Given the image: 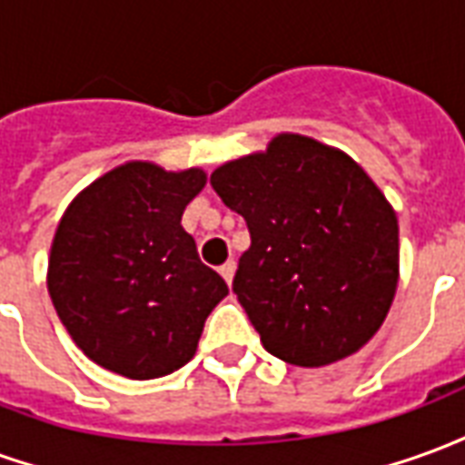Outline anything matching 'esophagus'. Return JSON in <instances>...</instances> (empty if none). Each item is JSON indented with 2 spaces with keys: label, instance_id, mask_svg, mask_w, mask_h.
Wrapping results in <instances>:
<instances>
[{
  "label": "esophagus",
  "instance_id": "1",
  "mask_svg": "<svg viewBox=\"0 0 465 465\" xmlns=\"http://www.w3.org/2000/svg\"><path fill=\"white\" fill-rule=\"evenodd\" d=\"M219 273H222L223 279H226V283H232L233 282V273H236V262H226L219 269Z\"/></svg>",
  "mask_w": 465,
  "mask_h": 465
}]
</instances>
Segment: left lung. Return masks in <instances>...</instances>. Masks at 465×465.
Instances as JSON below:
<instances>
[{"instance_id": "1", "label": "left lung", "mask_w": 465, "mask_h": 465, "mask_svg": "<svg viewBox=\"0 0 465 465\" xmlns=\"http://www.w3.org/2000/svg\"><path fill=\"white\" fill-rule=\"evenodd\" d=\"M212 186L252 233L233 293L263 349L316 369L371 341L399 286V222L349 153L279 134Z\"/></svg>"}]
</instances>
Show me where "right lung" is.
<instances>
[{
	"instance_id": "1",
	"label": "right lung",
	"mask_w": 465,
	"mask_h": 465,
	"mask_svg": "<svg viewBox=\"0 0 465 465\" xmlns=\"http://www.w3.org/2000/svg\"><path fill=\"white\" fill-rule=\"evenodd\" d=\"M203 183L202 169L126 162L62 216L46 286L69 336L102 369L146 381L193 359L206 316L229 293L182 226Z\"/></svg>"
}]
</instances>
